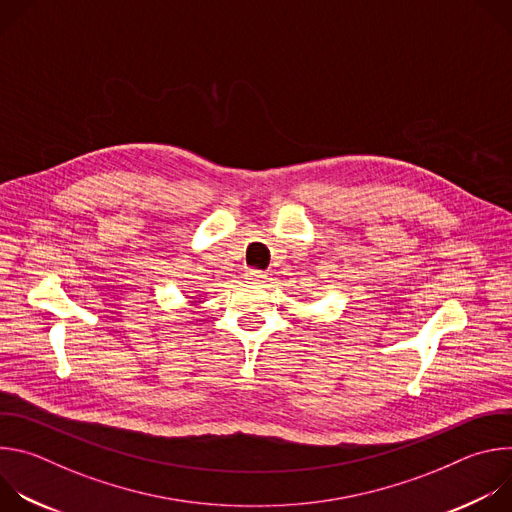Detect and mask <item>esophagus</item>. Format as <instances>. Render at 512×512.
<instances>
[{"instance_id": "esophagus-1", "label": "esophagus", "mask_w": 512, "mask_h": 512, "mask_svg": "<svg viewBox=\"0 0 512 512\" xmlns=\"http://www.w3.org/2000/svg\"><path fill=\"white\" fill-rule=\"evenodd\" d=\"M267 275H265V271H261V269H249L247 271V279L249 281H263Z\"/></svg>"}]
</instances>
